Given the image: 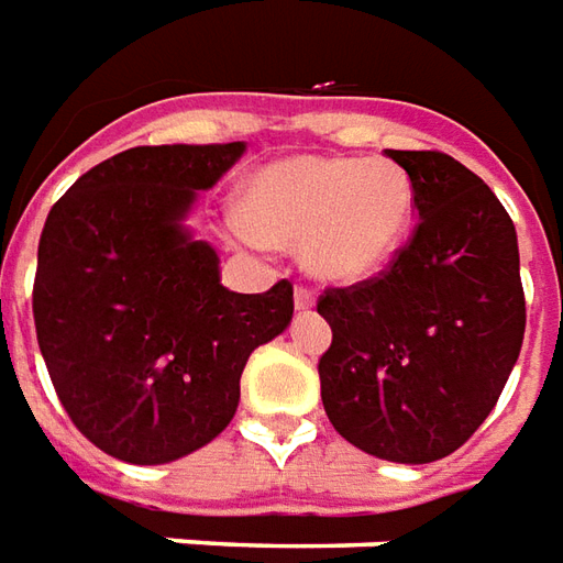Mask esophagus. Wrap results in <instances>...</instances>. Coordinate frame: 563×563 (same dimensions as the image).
<instances>
[{"label":"esophagus","mask_w":563,"mask_h":563,"mask_svg":"<svg viewBox=\"0 0 563 563\" xmlns=\"http://www.w3.org/2000/svg\"><path fill=\"white\" fill-rule=\"evenodd\" d=\"M294 306H297V312H309L314 309V294L309 288H297L294 290Z\"/></svg>","instance_id":"34e87169"}]
</instances>
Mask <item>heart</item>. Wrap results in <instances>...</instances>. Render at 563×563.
Returning <instances> with one entry per match:
<instances>
[{
	"label": "heart",
	"mask_w": 563,
	"mask_h": 563,
	"mask_svg": "<svg viewBox=\"0 0 563 563\" xmlns=\"http://www.w3.org/2000/svg\"><path fill=\"white\" fill-rule=\"evenodd\" d=\"M418 190L385 157L300 154L261 166L242 187L236 236L297 249L306 273L330 285L378 275L412 233Z\"/></svg>",
	"instance_id": "b5f03b06"
}]
</instances>
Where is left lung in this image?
Returning <instances> with one entry per match:
<instances>
[{
  "label": "left lung",
  "instance_id": "left-lung-1",
  "mask_svg": "<svg viewBox=\"0 0 563 563\" xmlns=\"http://www.w3.org/2000/svg\"><path fill=\"white\" fill-rule=\"evenodd\" d=\"M412 175L418 227L388 273L327 290L318 364L339 437L394 464L461 449L504 390L525 339L518 239L492 187L440 151H385Z\"/></svg>",
  "mask_w": 563,
  "mask_h": 563
}]
</instances>
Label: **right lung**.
Instances as JSON below:
<instances>
[{
  "label": "right lung",
  "instance_id": "obj_1",
  "mask_svg": "<svg viewBox=\"0 0 563 563\" xmlns=\"http://www.w3.org/2000/svg\"><path fill=\"white\" fill-rule=\"evenodd\" d=\"M245 154L145 145L84 173L38 239L33 314L63 409L126 464H169L233 421L251 352L285 333L294 288L221 285V257L185 224L199 190Z\"/></svg>",
  "mask_w": 563,
  "mask_h": 563
}]
</instances>
